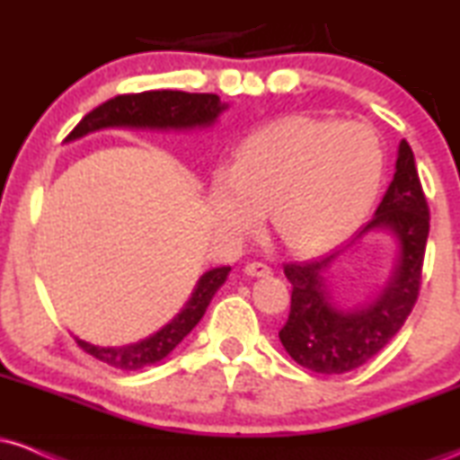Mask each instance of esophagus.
<instances>
[{
    "label": "esophagus",
    "mask_w": 460,
    "mask_h": 460,
    "mask_svg": "<svg viewBox=\"0 0 460 460\" xmlns=\"http://www.w3.org/2000/svg\"><path fill=\"white\" fill-rule=\"evenodd\" d=\"M244 272L248 274V277H268V274H272L270 268H268L266 263H261V261H251V263H246Z\"/></svg>",
    "instance_id": "34e87169"
}]
</instances>
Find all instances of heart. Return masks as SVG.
<instances>
[{
	"label": "heart",
	"instance_id": "b5f03b06",
	"mask_svg": "<svg viewBox=\"0 0 460 460\" xmlns=\"http://www.w3.org/2000/svg\"><path fill=\"white\" fill-rule=\"evenodd\" d=\"M385 175V149L366 123L285 116L248 136L231 179L214 188V214L246 235L270 212L274 235L296 252L335 246L363 223Z\"/></svg>",
	"mask_w": 460,
	"mask_h": 460
}]
</instances>
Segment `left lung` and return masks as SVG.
Listing matches in <instances>:
<instances>
[{
	"mask_svg": "<svg viewBox=\"0 0 460 460\" xmlns=\"http://www.w3.org/2000/svg\"><path fill=\"white\" fill-rule=\"evenodd\" d=\"M430 214L409 142H400L395 175L376 214L350 244L311 261L285 263L292 305L279 340L298 366L318 374H346L367 363L402 329L421 283ZM369 230H389L399 242L396 270L384 292L366 308L341 310L328 288L330 263Z\"/></svg>",
	"mask_w": 460,
	"mask_h": 460,
	"instance_id": "left-lung-1",
	"label": "left lung"
}]
</instances>
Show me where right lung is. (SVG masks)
Wrapping results in <instances>:
<instances>
[{"label": "right lung", "instance_id": "right-lung-1", "mask_svg": "<svg viewBox=\"0 0 460 460\" xmlns=\"http://www.w3.org/2000/svg\"><path fill=\"white\" fill-rule=\"evenodd\" d=\"M226 110V103H220L218 94L212 93H181V91H146L119 94L88 112L75 125V129L66 136V140L82 138L91 131L103 128H149V129H192L209 128L218 114ZM231 268H214L199 279L192 296L179 314L157 331L155 335L146 337L138 344L120 348H99L88 341L77 340V346L86 350L99 361L108 363L116 369H142L153 363L162 361L171 355L183 337L188 335L199 320L203 318L209 300L214 298L216 289L226 281Z\"/></svg>", "mask_w": 460, "mask_h": 460}]
</instances>
